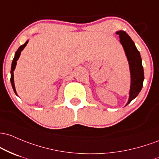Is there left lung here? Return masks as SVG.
Masks as SVG:
<instances>
[{"label":"left lung","mask_w":159,"mask_h":159,"mask_svg":"<svg viewBox=\"0 0 159 159\" xmlns=\"http://www.w3.org/2000/svg\"><path fill=\"white\" fill-rule=\"evenodd\" d=\"M116 34L119 35L120 43L123 46L128 61L131 74V85H130L129 98L125 106L131 103L138 95L143 84L144 74L142 65V59L140 52L137 50L134 41L129 35L124 31H119Z\"/></svg>","instance_id":"obj_1"}]
</instances>
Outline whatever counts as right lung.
<instances>
[{
	"instance_id": "add662e5",
	"label": "right lung",
	"mask_w": 159,
	"mask_h": 159,
	"mask_svg": "<svg viewBox=\"0 0 159 159\" xmlns=\"http://www.w3.org/2000/svg\"><path fill=\"white\" fill-rule=\"evenodd\" d=\"M28 40H27L25 43L23 45H22L21 46H19V49H18V50L15 53V56H14V58L13 60H12V66H11V71H10V74H11V77H10V82H11V85H12V89H13L14 92H15L16 94L17 95V93H16V87H15V84H14V74H13V71L15 70L16 68V63H17V61L19 59V56H20V54H21V52H22L23 49H24V48L25 47L27 44H28Z\"/></svg>"
}]
</instances>
